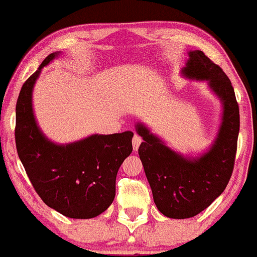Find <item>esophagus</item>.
<instances>
[{"mask_svg":"<svg viewBox=\"0 0 257 257\" xmlns=\"http://www.w3.org/2000/svg\"><path fill=\"white\" fill-rule=\"evenodd\" d=\"M132 142H133V148H134V151H138L139 147H140V145H141V142H142V138L140 135L135 134L134 138H133V141Z\"/></svg>","mask_w":257,"mask_h":257,"instance_id":"obj_1","label":"esophagus"}]
</instances>
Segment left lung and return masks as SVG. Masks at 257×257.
<instances>
[{
  "label": "left lung",
  "instance_id": "8db88e82",
  "mask_svg": "<svg viewBox=\"0 0 257 257\" xmlns=\"http://www.w3.org/2000/svg\"><path fill=\"white\" fill-rule=\"evenodd\" d=\"M183 73L187 78L207 80L223 102V122L210 151L190 159L172 151L142 124L136 125L144 142L139 155L159 211L170 218L184 219L200 213L219 197L235 165L239 132V109L231 82L204 52H190Z\"/></svg>",
  "mask_w": 257,
  "mask_h": 257
}]
</instances>
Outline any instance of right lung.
Listing matches in <instances>:
<instances>
[{"mask_svg": "<svg viewBox=\"0 0 257 257\" xmlns=\"http://www.w3.org/2000/svg\"><path fill=\"white\" fill-rule=\"evenodd\" d=\"M51 53L21 87L16 102L15 144L35 192L47 206L70 218H92L111 205L116 175L133 152V132L92 135L74 144L48 141L35 122L32 91Z\"/></svg>", "mask_w": 257, "mask_h": 257, "instance_id": "right-lung-1", "label": "right lung"}]
</instances>
